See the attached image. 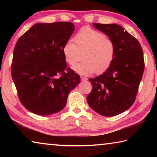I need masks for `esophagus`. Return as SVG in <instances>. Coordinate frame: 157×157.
Returning a JSON list of instances; mask_svg holds the SVG:
<instances>
[{"label":"esophagus","instance_id":"esophagus-1","mask_svg":"<svg viewBox=\"0 0 157 157\" xmlns=\"http://www.w3.org/2000/svg\"><path fill=\"white\" fill-rule=\"evenodd\" d=\"M87 79H87L86 78H85V77L81 76V80H82V81H86Z\"/></svg>","mask_w":157,"mask_h":157}]
</instances>
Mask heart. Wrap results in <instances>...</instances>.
<instances>
[{
  "label": "heart",
  "mask_w": 157,
  "mask_h": 157,
  "mask_svg": "<svg viewBox=\"0 0 157 157\" xmlns=\"http://www.w3.org/2000/svg\"><path fill=\"white\" fill-rule=\"evenodd\" d=\"M74 44H63L62 52L64 60L71 66H75L82 56L84 62L73 70L80 75H88L95 72L104 73L109 68L115 57V45L105 34L89 28H83L74 36Z\"/></svg>",
  "instance_id": "obj_1"
}]
</instances>
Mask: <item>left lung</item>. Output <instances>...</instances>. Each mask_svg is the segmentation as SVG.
Instances as JSON below:
<instances>
[{"label":"left lung","instance_id":"left-lung-1","mask_svg":"<svg viewBox=\"0 0 157 157\" xmlns=\"http://www.w3.org/2000/svg\"><path fill=\"white\" fill-rule=\"evenodd\" d=\"M115 45V57L104 73L89 79L92 91L86 98L93 110L104 116L118 115L134 102L145 68L139 41L117 24L93 23Z\"/></svg>","mask_w":157,"mask_h":157}]
</instances>
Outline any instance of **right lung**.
Here are the masks:
<instances>
[{
  "mask_svg": "<svg viewBox=\"0 0 157 157\" xmlns=\"http://www.w3.org/2000/svg\"><path fill=\"white\" fill-rule=\"evenodd\" d=\"M73 23H36L16 44L12 77L22 105L30 112L48 116L62 111L69 93L80 82L62 55Z\"/></svg>",
  "mask_w": 157,
  "mask_h": 157,
  "instance_id": "obj_1",
  "label": "right lung"
}]
</instances>
